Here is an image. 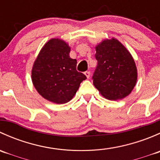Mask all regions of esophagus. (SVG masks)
I'll return each mask as SVG.
<instances>
[{
  "instance_id": "1",
  "label": "esophagus",
  "mask_w": 160,
  "mask_h": 160,
  "mask_svg": "<svg viewBox=\"0 0 160 160\" xmlns=\"http://www.w3.org/2000/svg\"><path fill=\"white\" fill-rule=\"evenodd\" d=\"M84 74H85V76L87 77V78H90V72H89V71H86V72H84Z\"/></svg>"
}]
</instances>
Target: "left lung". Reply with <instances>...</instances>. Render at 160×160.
<instances>
[{
  "mask_svg": "<svg viewBox=\"0 0 160 160\" xmlns=\"http://www.w3.org/2000/svg\"><path fill=\"white\" fill-rule=\"evenodd\" d=\"M95 49L98 66L92 77L93 85L107 99H123L132 92L137 80L132 55L114 38L104 40Z\"/></svg>",
  "mask_w": 160,
  "mask_h": 160,
  "instance_id": "obj_1",
  "label": "left lung"
}]
</instances>
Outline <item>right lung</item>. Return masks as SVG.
Returning <instances> with one entry per match:
<instances>
[{
  "mask_svg": "<svg viewBox=\"0 0 160 160\" xmlns=\"http://www.w3.org/2000/svg\"><path fill=\"white\" fill-rule=\"evenodd\" d=\"M70 47L59 38H52L37 56L32 80L38 93L47 101L65 104L74 97L87 77L77 70V60L70 57Z\"/></svg>",
  "mask_w": 160,
  "mask_h": 160,
  "instance_id": "1",
  "label": "right lung"
}]
</instances>
